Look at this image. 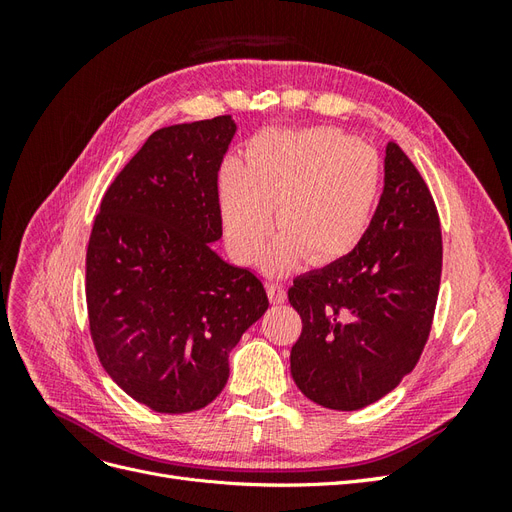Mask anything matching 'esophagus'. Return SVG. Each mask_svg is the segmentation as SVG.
<instances>
[{
	"mask_svg": "<svg viewBox=\"0 0 512 512\" xmlns=\"http://www.w3.org/2000/svg\"><path fill=\"white\" fill-rule=\"evenodd\" d=\"M267 294L271 303H284L286 301V288L282 284H275V282H269L267 284Z\"/></svg>",
	"mask_w": 512,
	"mask_h": 512,
	"instance_id": "esophagus-1",
	"label": "esophagus"
}]
</instances>
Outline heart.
Returning a JSON list of instances; mask_svg holds the SVG:
<instances>
[{
  "label": "heart",
  "mask_w": 512,
  "mask_h": 512,
  "mask_svg": "<svg viewBox=\"0 0 512 512\" xmlns=\"http://www.w3.org/2000/svg\"><path fill=\"white\" fill-rule=\"evenodd\" d=\"M382 168L378 153L333 128L267 132L247 145L245 164L220 168L218 196L228 247L258 262L273 237V207L284 239L269 271L288 269L301 254L312 265L350 254L374 215Z\"/></svg>",
  "instance_id": "1"
}]
</instances>
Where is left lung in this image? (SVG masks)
<instances>
[{
    "label": "left lung",
    "mask_w": 512,
    "mask_h": 512,
    "mask_svg": "<svg viewBox=\"0 0 512 512\" xmlns=\"http://www.w3.org/2000/svg\"><path fill=\"white\" fill-rule=\"evenodd\" d=\"M442 275L440 215L425 179L386 145L384 190L363 239L288 290L303 331L290 352L301 393L331 410L374 404L423 354Z\"/></svg>",
    "instance_id": "1"
}]
</instances>
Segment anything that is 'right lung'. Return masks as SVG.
I'll use <instances>...</instances> for the list:
<instances>
[{
	"label": "right lung",
	"instance_id": "add662e5",
	"mask_svg": "<svg viewBox=\"0 0 512 512\" xmlns=\"http://www.w3.org/2000/svg\"><path fill=\"white\" fill-rule=\"evenodd\" d=\"M230 115L153 132L100 203L85 258L89 333L106 374L164 414L205 408L228 352L267 312L262 282L211 250Z\"/></svg>",
	"mask_w": 512,
	"mask_h": 512
}]
</instances>
